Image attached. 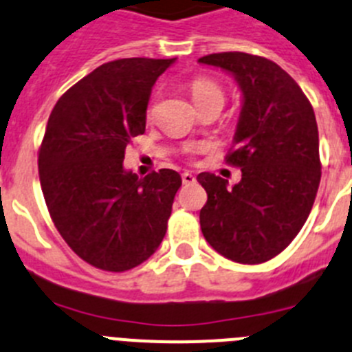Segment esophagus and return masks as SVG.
Wrapping results in <instances>:
<instances>
[{"instance_id": "1", "label": "esophagus", "mask_w": 352, "mask_h": 352, "mask_svg": "<svg viewBox=\"0 0 352 352\" xmlns=\"http://www.w3.org/2000/svg\"><path fill=\"white\" fill-rule=\"evenodd\" d=\"M182 182L184 184H192V182H196V177L192 175V173H189V172H184L182 173Z\"/></svg>"}]
</instances>
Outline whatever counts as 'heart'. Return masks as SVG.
I'll use <instances>...</instances> for the list:
<instances>
[{"label": "heart", "instance_id": "heart-1", "mask_svg": "<svg viewBox=\"0 0 352 352\" xmlns=\"http://www.w3.org/2000/svg\"><path fill=\"white\" fill-rule=\"evenodd\" d=\"M189 91H191V98L196 107L210 103V101H221V103L224 101V91L221 89V85L207 77H196L189 84ZM148 113H151V109H148ZM204 147V144L192 145V147H189V151H199Z\"/></svg>", "mask_w": 352, "mask_h": 352}]
</instances>
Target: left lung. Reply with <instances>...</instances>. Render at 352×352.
Masks as SVG:
<instances>
[{
    "instance_id": "obj_1",
    "label": "left lung",
    "mask_w": 352,
    "mask_h": 352,
    "mask_svg": "<svg viewBox=\"0 0 352 352\" xmlns=\"http://www.w3.org/2000/svg\"><path fill=\"white\" fill-rule=\"evenodd\" d=\"M198 63L235 78L242 109L226 161L242 170L233 188L204 172L199 210L205 240L231 261L265 263L283 252L305 224L321 180L314 110L300 85L274 61L221 52Z\"/></svg>"
}]
</instances>
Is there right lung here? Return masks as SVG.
<instances>
[{"mask_svg":"<svg viewBox=\"0 0 352 352\" xmlns=\"http://www.w3.org/2000/svg\"><path fill=\"white\" fill-rule=\"evenodd\" d=\"M175 59L105 63L66 91L47 122L38 170L54 224L93 267L124 272L157 251L182 179L163 168L138 179L122 166L144 135L151 91Z\"/></svg>","mask_w":352,"mask_h":352,"instance_id":"right-lung-1","label":"right lung"}]
</instances>
